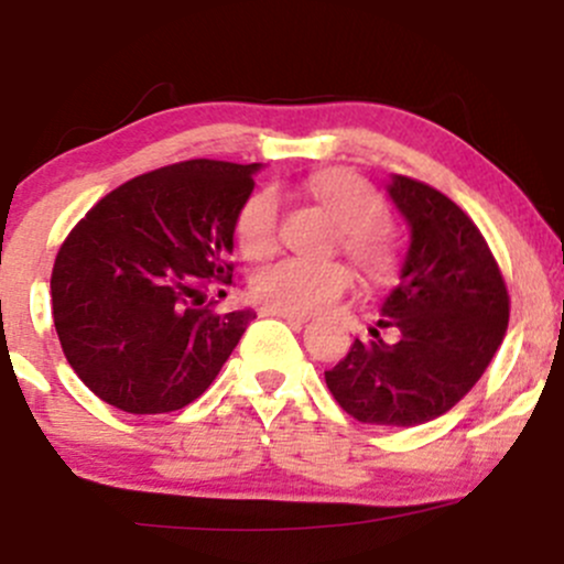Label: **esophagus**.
<instances>
[{
  "label": "esophagus",
  "mask_w": 564,
  "mask_h": 564,
  "mask_svg": "<svg viewBox=\"0 0 564 564\" xmlns=\"http://www.w3.org/2000/svg\"><path fill=\"white\" fill-rule=\"evenodd\" d=\"M262 315H275V318H283V321H289V323H300V326H302V323L310 321L307 315L291 313V310H281V307H264Z\"/></svg>",
  "instance_id": "1"
}]
</instances>
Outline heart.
Wrapping results in <instances>:
<instances>
[{
    "label": "heart",
    "mask_w": 564,
    "mask_h": 564,
    "mask_svg": "<svg viewBox=\"0 0 564 564\" xmlns=\"http://www.w3.org/2000/svg\"><path fill=\"white\" fill-rule=\"evenodd\" d=\"M307 191L339 223L341 251L373 281H384L398 264V251L384 223L390 209L368 180L352 172H323L307 180ZM281 241V200L270 187L251 193L236 215V243L249 260H264ZM352 273L341 262H310L300 257L268 264L251 281V291L268 307L315 313L347 294Z\"/></svg>",
    "instance_id": "heart-1"
}]
</instances>
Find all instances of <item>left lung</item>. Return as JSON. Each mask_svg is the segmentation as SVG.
I'll list each match as a JSON object with an SVG mask.
<instances>
[{"label":"left lung","instance_id":"1","mask_svg":"<svg viewBox=\"0 0 564 564\" xmlns=\"http://www.w3.org/2000/svg\"><path fill=\"white\" fill-rule=\"evenodd\" d=\"M411 225L398 286L381 302L377 326L399 339H355L326 371L334 400L352 419L416 426L443 416L467 394L501 347L509 294L480 228L445 193L394 174L387 185Z\"/></svg>","mask_w":564,"mask_h":564}]
</instances>
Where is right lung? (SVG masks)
<instances>
[{"instance_id":"right-lung-1","label":"right lung","mask_w":564,"mask_h":564,"mask_svg":"<svg viewBox=\"0 0 564 564\" xmlns=\"http://www.w3.org/2000/svg\"><path fill=\"white\" fill-rule=\"evenodd\" d=\"M260 164L193 159L102 196L55 257L50 294L70 368L119 411L172 413L217 379L254 313H217Z\"/></svg>"}]
</instances>
